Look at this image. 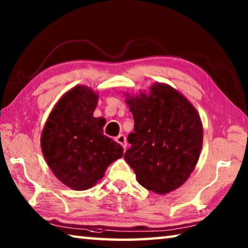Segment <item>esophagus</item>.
<instances>
[{
	"label": "esophagus",
	"mask_w": 248,
	"mask_h": 248,
	"mask_svg": "<svg viewBox=\"0 0 248 248\" xmlns=\"http://www.w3.org/2000/svg\"><path fill=\"white\" fill-rule=\"evenodd\" d=\"M116 141L123 145L124 148H125V145H127V138H125L124 134H119L118 137H116Z\"/></svg>",
	"instance_id": "obj_1"
}]
</instances>
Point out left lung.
I'll use <instances>...</instances> for the list:
<instances>
[{
	"instance_id": "1",
	"label": "left lung",
	"mask_w": 248,
	"mask_h": 248,
	"mask_svg": "<svg viewBox=\"0 0 248 248\" xmlns=\"http://www.w3.org/2000/svg\"><path fill=\"white\" fill-rule=\"evenodd\" d=\"M150 95L127 98L134 132L124 157L141 186L167 194L186 182L198 162L202 124L195 107L166 84L155 83Z\"/></svg>"
}]
</instances>
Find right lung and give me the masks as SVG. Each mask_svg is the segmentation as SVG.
Here are the masks:
<instances>
[{
    "label": "right lung",
    "instance_id": "right-lung-1",
    "mask_svg": "<svg viewBox=\"0 0 248 248\" xmlns=\"http://www.w3.org/2000/svg\"><path fill=\"white\" fill-rule=\"evenodd\" d=\"M97 94L75 86L59 100L41 136V150L56 177L74 190H86L103 177L124 149L103 132L93 117Z\"/></svg>",
    "mask_w": 248,
    "mask_h": 248
}]
</instances>
